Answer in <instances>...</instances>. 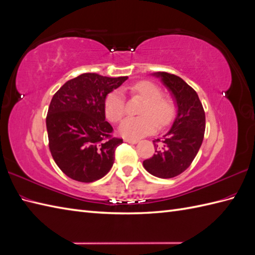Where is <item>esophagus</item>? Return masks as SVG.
I'll use <instances>...</instances> for the list:
<instances>
[{
  "mask_svg": "<svg viewBox=\"0 0 255 255\" xmlns=\"http://www.w3.org/2000/svg\"><path fill=\"white\" fill-rule=\"evenodd\" d=\"M125 141H126V142H128V143L135 144V143H138V141H139V140H137V139H129V138H127V139H125Z\"/></svg>",
  "mask_w": 255,
  "mask_h": 255,
  "instance_id": "1",
  "label": "esophagus"
}]
</instances>
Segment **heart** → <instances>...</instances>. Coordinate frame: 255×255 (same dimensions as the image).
<instances>
[{"label": "heart", "mask_w": 255, "mask_h": 255, "mask_svg": "<svg viewBox=\"0 0 255 255\" xmlns=\"http://www.w3.org/2000/svg\"><path fill=\"white\" fill-rule=\"evenodd\" d=\"M132 96L143 99L137 117H127L120 125V133L125 138L135 139L149 134L159 127H165L173 122L176 108L173 100L162 96L161 88L154 82L141 80L129 87ZM104 112L111 122H120L126 113V102L120 90L108 94L104 102Z\"/></svg>", "instance_id": "heart-1"}]
</instances>
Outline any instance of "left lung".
I'll return each mask as SVG.
<instances>
[{"instance_id": "left-lung-1", "label": "left lung", "mask_w": 255, "mask_h": 255, "mask_svg": "<svg viewBox=\"0 0 255 255\" xmlns=\"http://www.w3.org/2000/svg\"><path fill=\"white\" fill-rule=\"evenodd\" d=\"M153 75L168 88L178 110L169 131L153 141L155 154L143 161V167L151 175L167 179L185 171L197 156L204 138L205 113L198 93L180 77L165 72Z\"/></svg>"}]
</instances>
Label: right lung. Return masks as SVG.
<instances>
[{"instance_id": "right-lung-1", "label": "right lung", "mask_w": 255, "mask_h": 255, "mask_svg": "<svg viewBox=\"0 0 255 255\" xmlns=\"http://www.w3.org/2000/svg\"><path fill=\"white\" fill-rule=\"evenodd\" d=\"M127 77L81 74L53 96L46 115L49 147L63 173L77 181L92 182L109 173L123 139L112 137L105 121L106 96Z\"/></svg>"}]
</instances>
